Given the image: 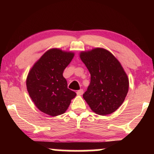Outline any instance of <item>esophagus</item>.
Wrapping results in <instances>:
<instances>
[{
    "label": "esophagus",
    "mask_w": 154,
    "mask_h": 154,
    "mask_svg": "<svg viewBox=\"0 0 154 154\" xmlns=\"http://www.w3.org/2000/svg\"><path fill=\"white\" fill-rule=\"evenodd\" d=\"M83 94V90H79V91H77V95H82Z\"/></svg>",
    "instance_id": "34e87169"
}]
</instances>
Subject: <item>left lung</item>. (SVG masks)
Here are the masks:
<instances>
[{
	"label": "left lung",
	"mask_w": 154,
	"mask_h": 154,
	"mask_svg": "<svg viewBox=\"0 0 154 154\" xmlns=\"http://www.w3.org/2000/svg\"><path fill=\"white\" fill-rule=\"evenodd\" d=\"M91 74V83L83 94L91 110L99 115L114 112L128 94L129 79L119 61L109 51L96 48L79 54Z\"/></svg>",
	"instance_id": "left-lung-1"
}]
</instances>
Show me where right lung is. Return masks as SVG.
I'll list each match as a JSON object with an SVG mask.
<instances>
[{"mask_svg":"<svg viewBox=\"0 0 154 154\" xmlns=\"http://www.w3.org/2000/svg\"><path fill=\"white\" fill-rule=\"evenodd\" d=\"M75 54L61 49L48 50L32 67L26 78L31 99L40 111L51 116L62 114L77 95L67 88L63 77Z\"/></svg>","mask_w":154,"mask_h":154,"instance_id":"add662e5","label":"right lung"}]
</instances>
